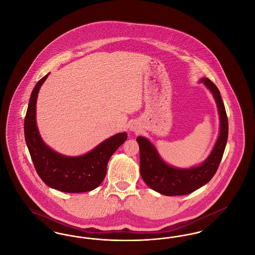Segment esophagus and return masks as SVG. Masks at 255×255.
<instances>
[{
	"mask_svg": "<svg viewBox=\"0 0 255 255\" xmlns=\"http://www.w3.org/2000/svg\"><path fill=\"white\" fill-rule=\"evenodd\" d=\"M130 131H132V132L136 131V127H134V126H131V128H130Z\"/></svg>",
	"mask_w": 255,
	"mask_h": 255,
	"instance_id": "1",
	"label": "esophagus"
}]
</instances>
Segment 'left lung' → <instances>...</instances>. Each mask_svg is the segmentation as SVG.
I'll return each mask as SVG.
<instances>
[{
  "mask_svg": "<svg viewBox=\"0 0 255 255\" xmlns=\"http://www.w3.org/2000/svg\"><path fill=\"white\" fill-rule=\"evenodd\" d=\"M200 82L206 86L214 97L220 118V131L215 145L201 164L190 168H179L166 163L158 154L155 145L144 136H137L139 146L140 175L146 184L160 194L178 196L192 193L209 182L223 158L228 141L229 122L225 105L216 85L204 77Z\"/></svg>",
  "mask_w": 255,
  "mask_h": 255,
  "instance_id": "left-lung-1",
  "label": "left lung"
}]
</instances>
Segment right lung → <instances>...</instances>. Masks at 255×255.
I'll use <instances>...</instances> for the list:
<instances>
[{"instance_id":"add662e5","label":"right lung","mask_w":255,"mask_h":255,"mask_svg":"<svg viewBox=\"0 0 255 255\" xmlns=\"http://www.w3.org/2000/svg\"><path fill=\"white\" fill-rule=\"evenodd\" d=\"M49 73L34 87L24 118V138L37 174L48 186L66 193L94 190L103 182L112 155L127 139V133L114 134L92 151L71 157L57 153L42 139L36 124V102L41 86Z\"/></svg>"}]
</instances>
